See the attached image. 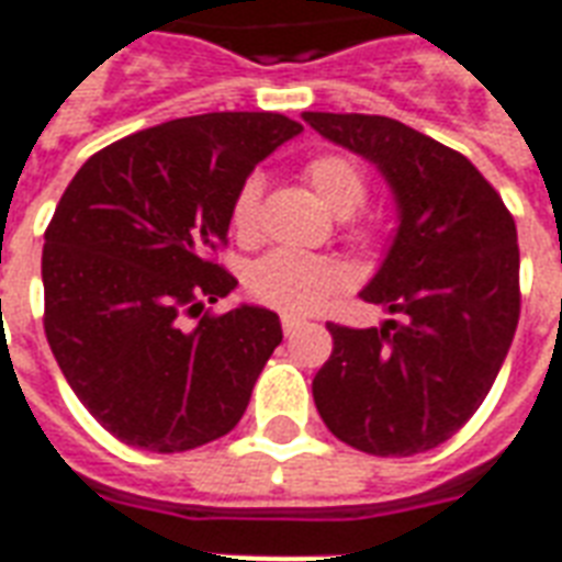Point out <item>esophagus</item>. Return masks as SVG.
Wrapping results in <instances>:
<instances>
[{
  "label": "esophagus",
  "mask_w": 562,
  "mask_h": 562,
  "mask_svg": "<svg viewBox=\"0 0 562 562\" xmlns=\"http://www.w3.org/2000/svg\"><path fill=\"white\" fill-rule=\"evenodd\" d=\"M303 324H306L303 318H294V315H282V334L294 336L297 330H301Z\"/></svg>",
  "instance_id": "obj_1"
}]
</instances>
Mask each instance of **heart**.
Segmentation results:
<instances>
[{
    "label": "heart",
    "mask_w": 562,
    "mask_h": 562,
    "mask_svg": "<svg viewBox=\"0 0 562 562\" xmlns=\"http://www.w3.org/2000/svg\"><path fill=\"white\" fill-rule=\"evenodd\" d=\"M306 184L334 217H351L366 202L369 184L363 169L342 154H322L303 169ZM261 176H249L232 199V228L238 238H252L259 228ZM342 270L324 256L273 249L247 270V289L256 301L282 313H310L339 289Z\"/></svg>",
    "instance_id": "1"
}]
</instances>
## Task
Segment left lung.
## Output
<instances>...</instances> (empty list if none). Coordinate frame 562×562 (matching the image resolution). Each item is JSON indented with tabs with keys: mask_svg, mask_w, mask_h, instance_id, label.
Segmentation results:
<instances>
[{
	"mask_svg": "<svg viewBox=\"0 0 562 562\" xmlns=\"http://www.w3.org/2000/svg\"><path fill=\"white\" fill-rule=\"evenodd\" d=\"M327 143L381 172L396 232L366 282L381 327L327 324L334 355L315 372L324 426L369 456L435 450L473 417L518 327L515 220L476 166L384 115L303 112Z\"/></svg>",
	"mask_w": 562,
	"mask_h": 562,
	"instance_id": "1",
	"label": "left lung"
}]
</instances>
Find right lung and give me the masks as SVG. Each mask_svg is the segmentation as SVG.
<instances>
[{
  "label": "right lung",
  "mask_w": 562,
  "mask_h": 562,
  "mask_svg": "<svg viewBox=\"0 0 562 562\" xmlns=\"http://www.w3.org/2000/svg\"><path fill=\"white\" fill-rule=\"evenodd\" d=\"M303 127L280 112H207L89 157L44 235V330L70 390L103 429L184 452L238 426L282 342L256 303L196 318L238 280L211 261L249 172Z\"/></svg>",
  "instance_id": "obj_1"
}]
</instances>
